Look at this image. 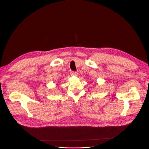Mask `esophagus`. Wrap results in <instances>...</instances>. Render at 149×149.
I'll list each match as a JSON object with an SVG mask.
<instances>
[{
    "label": "esophagus",
    "mask_w": 149,
    "mask_h": 149,
    "mask_svg": "<svg viewBox=\"0 0 149 149\" xmlns=\"http://www.w3.org/2000/svg\"><path fill=\"white\" fill-rule=\"evenodd\" d=\"M71 74V75H73V76H78V74L77 72H76V71H72Z\"/></svg>",
    "instance_id": "1"
}]
</instances>
